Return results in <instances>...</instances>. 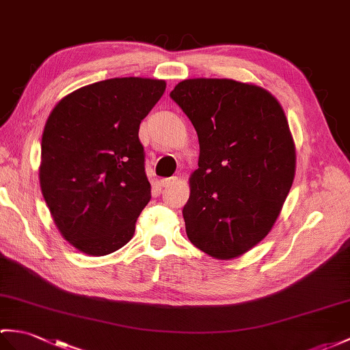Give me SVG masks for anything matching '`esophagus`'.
Listing matches in <instances>:
<instances>
[{
    "instance_id": "1",
    "label": "esophagus",
    "mask_w": 350,
    "mask_h": 350,
    "mask_svg": "<svg viewBox=\"0 0 350 350\" xmlns=\"http://www.w3.org/2000/svg\"><path fill=\"white\" fill-rule=\"evenodd\" d=\"M176 182V177H167V178H161V186L162 188H168Z\"/></svg>"
}]
</instances>
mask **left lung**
<instances>
[{"mask_svg":"<svg viewBox=\"0 0 350 350\" xmlns=\"http://www.w3.org/2000/svg\"><path fill=\"white\" fill-rule=\"evenodd\" d=\"M198 134V168L183 207L186 234L216 259H232L270 232L295 176L282 105L231 79L183 80L170 92Z\"/></svg>","mask_w":350,"mask_h":350,"instance_id":"left-lung-1","label":"left lung"}]
</instances>
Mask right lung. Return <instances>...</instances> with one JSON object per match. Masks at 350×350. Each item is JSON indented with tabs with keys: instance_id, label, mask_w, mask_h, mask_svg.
Wrapping results in <instances>:
<instances>
[{
	"instance_id": "1",
	"label": "right lung",
	"mask_w": 350,
	"mask_h": 350,
	"mask_svg": "<svg viewBox=\"0 0 350 350\" xmlns=\"http://www.w3.org/2000/svg\"><path fill=\"white\" fill-rule=\"evenodd\" d=\"M164 91V80H101L64 96L47 118L40 186L62 237L86 255L133 239L150 201L138 129Z\"/></svg>"
}]
</instances>
